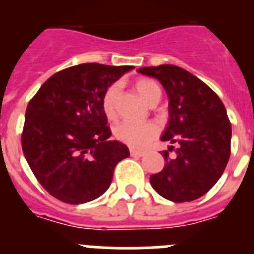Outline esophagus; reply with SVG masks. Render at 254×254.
I'll list each match as a JSON object with an SVG mask.
<instances>
[{"label": "esophagus", "instance_id": "esophagus-1", "mask_svg": "<svg viewBox=\"0 0 254 254\" xmlns=\"http://www.w3.org/2000/svg\"><path fill=\"white\" fill-rule=\"evenodd\" d=\"M129 154H131L132 156H143V155H145V152L141 151V150L131 149V150H129Z\"/></svg>", "mask_w": 254, "mask_h": 254}]
</instances>
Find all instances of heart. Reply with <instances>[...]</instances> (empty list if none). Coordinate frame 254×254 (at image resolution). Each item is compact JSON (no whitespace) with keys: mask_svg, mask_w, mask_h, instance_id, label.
Listing matches in <instances>:
<instances>
[{"mask_svg":"<svg viewBox=\"0 0 254 254\" xmlns=\"http://www.w3.org/2000/svg\"><path fill=\"white\" fill-rule=\"evenodd\" d=\"M138 95L147 104L152 105L159 102L161 96V89L151 78H138L133 84ZM118 84L114 82L105 89L102 96V109L108 120H114L117 116V95ZM158 127L154 123H121L114 128V137L120 142L133 149H142L158 136Z\"/></svg>","mask_w":254,"mask_h":254,"instance_id":"obj_1","label":"heart"}]
</instances>
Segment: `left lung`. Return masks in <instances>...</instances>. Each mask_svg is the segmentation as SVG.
Instances as JSON below:
<instances>
[{"label": "left lung", "instance_id": "left-lung-1", "mask_svg": "<svg viewBox=\"0 0 254 254\" xmlns=\"http://www.w3.org/2000/svg\"><path fill=\"white\" fill-rule=\"evenodd\" d=\"M137 71L158 78L167 91L170 120L161 141L177 143V149L161 152L165 165L150 177L152 188L173 202L202 197L223 176L230 158L232 123L223 102L182 67L160 64Z\"/></svg>", "mask_w": 254, "mask_h": 254}]
</instances>
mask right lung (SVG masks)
<instances>
[{"instance_id": "1", "label": "right lung", "mask_w": 254, "mask_h": 254, "mask_svg": "<svg viewBox=\"0 0 254 254\" xmlns=\"http://www.w3.org/2000/svg\"><path fill=\"white\" fill-rule=\"evenodd\" d=\"M132 66L81 64L58 71L29 102L21 146L31 172L51 196L78 205L111 186L114 168L128 147L108 141L102 109L105 89Z\"/></svg>"}]
</instances>
